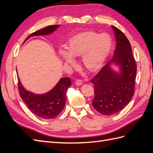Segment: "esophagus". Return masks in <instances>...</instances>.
Masks as SVG:
<instances>
[{"mask_svg":"<svg viewBox=\"0 0 153 153\" xmlns=\"http://www.w3.org/2000/svg\"><path fill=\"white\" fill-rule=\"evenodd\" d=\"M75 84L78 86H80L82 85V81L80 80H76L75 82Z\"/></svg>","mask_w":153,"mask_h":153,"instance_id":"1","label":"esophagus"}]
</instances>
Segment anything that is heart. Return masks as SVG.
Returning a JSON list of instances; mask_svg holds the SVG:
<instances>
[{"label": "heart", "instance_id": "1", "mask_svg": "<svg viewBox=\"0 0 153 153\" xmlns=\"http://www.w3.org/2000/svg\"><path fill=\"white\" fill-rule=\"evenodd\" d=\"M112 47V40L108 34L88 30L72 36L68 41V50L60 48L59 54L64 64L70 67L76 66L75 58L82 57L85 69L95 73L103 68Z\"/></svg>", "mask_w": 153, "mask_h": 153}]
</instances>
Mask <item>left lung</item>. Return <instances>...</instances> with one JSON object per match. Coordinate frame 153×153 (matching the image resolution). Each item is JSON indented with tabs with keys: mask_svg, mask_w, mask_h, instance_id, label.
Returning <instances> with one entry per match:
<instances>
[{
	"mask_svg": "<svg viewBox=\"0 0 153 153\" xmlns=\"http://www.w3.org/2000/svg\"><path fill=\"white\" fill-rule=\"evenodd\" d=\"M116 47L112 60L92 78L95 97L92 106L100 114L110 115L125 108L134 94L137 66L128 38L112 26ZM119 68L118 72L113 65Z\"/></svg>",
	"mask_w": 153,
	"mask_h": 153,
	"instance_id": "1",
	"label": "left lung"
}]
</instances>
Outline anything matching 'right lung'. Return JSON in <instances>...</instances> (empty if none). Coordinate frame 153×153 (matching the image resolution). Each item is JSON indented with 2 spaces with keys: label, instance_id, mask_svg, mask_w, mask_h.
<instances>
[{
  "label": "right lung",
  "instance_id": "obj_1",
  "mask_svg": "<svg viewBox=\"0 0 153 153\" xmlns=\"http://www.w3.org/2000/svg\"><path fill=\"white\" fill-rule=\"evenodd\" d=\"M59 26L50 25L37 30L27 37L24 43L31 37L52 34ZM18 82L20 95L27 107L34 114L44 119H53L62 112L66 104L67 90L71 85V82L68 77L62 78L52 90L45 94H38L27 91L22 85L18 76Z\"/></svg>",
  "mask_w": 153,
  "mask_h": 153
}]
</instances>
